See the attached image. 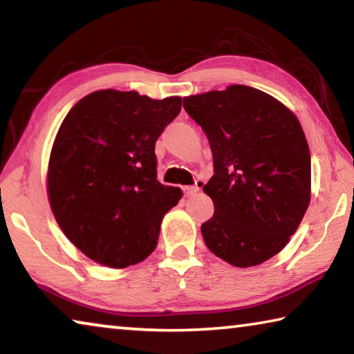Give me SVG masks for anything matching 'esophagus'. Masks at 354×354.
Wrapping results in <instances>:
<instances>
[{"label":"esophagus","mask_w":354,"mask_h":354,"mask_svg":"<svg viewBox=\"0 0 354 354\" xmlns=\"http://www.w3.org/2000/svg\"><path fill=\"white\" fill-rule=\"evenodd\" d=\"M201 185H203V181H196V184H195V185H187V187H184V189H183L184 195H185V196H192V195H195L196 192H200Z\"/></svg>","instance_id":"obj_1"}]
</instances>
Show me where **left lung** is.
Listing matches in <instances>:
<instances>
[{
	"label": "left lung",
	"mask_w": 354,
	"mask_h": 354,
	"mask_svg": "<svg viewBox=\"0 0 354 354\" xmlns=\"http://www.w3.org/2000/svg\"><path fill=\"white\" fill-rule=\"evenodd\" d=\"M211 145L214 201L201 225L206 247L236 267H253L283 250L310 198V154L298 118L270 95L230 86L184 98Z\"/></svg>",
	"instance_id": "1"
}]
</instances>
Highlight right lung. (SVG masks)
<instances>
[{
  "label": "right lung",
  "mask_w": 354,
  "mask_h": 354,
  "mask_svg": "<svg viewBox=\"0 0 354 354\" xmlns=\"http://www.w3.org/2000/svg\"><path fill=\"white\" fill-rule=\"evenodd\" d=\"M181 111V98L98 91L71 107L48 167L57 225L95 262L124 268L158 245L160 221L183 192L158 181L156 140Z\"/></svg>",
  "instance_id": "1"
}]
</instances>
